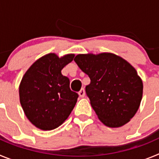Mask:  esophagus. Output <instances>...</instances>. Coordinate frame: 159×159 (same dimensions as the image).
Here are the masks:
<instances>
[{
    "label": "esophagus",
    "mask_w": 159,
    "mask_h": 159,
    "mask_svg": "<svg viewBox=\"0 0 159 159\" xmlns=\"http://www.w3.org/2000/svg\"><path fill=\"white\" fill-rule=\"evenodd\" d=\"M79 95L80 97H82V98H84V97L85 96V90H84V88H82V89L79 92Z\"/></svg>",
    "instance_id": "obj_1"
}]
</instances>
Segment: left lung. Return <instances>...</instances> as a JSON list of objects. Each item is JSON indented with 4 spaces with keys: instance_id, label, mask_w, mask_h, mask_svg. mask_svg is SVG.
<instances>
[{
    "instance_id": "8db88e82",
    "label": "left lung",
    "mask_w": 159,
    "mask_h": 159,
    "mask_svg": "<svg viewBox=\"0 0 159 159\" xmlns=\"http://www.w3.org/2000/svg\"><path fill=\"white\" fill-rule=\"evenodd\" d=\"M89 76L86 93L98 118L107 127H119L137 112L143 84L135 68L113 53L79 54L74 59Z\"/></svg>"
}]
</instances>
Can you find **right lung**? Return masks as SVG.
Returning a JSON list of instances; mask_svg holds the SVG:
<instances>
[{
    "label": "right lung",
    "mask_w": 159,
    "mask_h": 159,
    "mask_svg": "<svg viewBox=\"0 0 159 159\" xmlns=\"http://www.w3.org/2000/svg\"><path fill=\"white\" fill-rule=\"evenodd\" d=\"M74 54L59 57L49 53L38 59L20 84V102L25 116L35 127L51 130L70 116L79 95L70 89V81L61 70L71 63Z\"/></svg>",
    "instance_id": "obj_1"
}]
</instances>
